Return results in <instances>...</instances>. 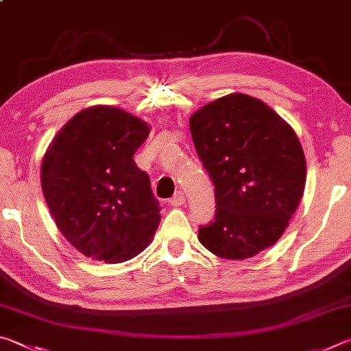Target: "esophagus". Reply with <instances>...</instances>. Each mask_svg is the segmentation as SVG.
<instances>
[{
  "label": "esophagus",
  "instance_id": "34e87169",
  "mask_svg": "<svg viewBox=\"0 0 351 351\" xmlns=\"http://www.w3.org/2000/svg\"><path fill=\"white\" fill-rule=\"evenodd\" d=\"M185 202H186L185 194H183L182 191H177V193L169 199V205H171V206H182L183 204H185Z\"/></svg>",
  "mask_w": 351,
  "mask_h": 351
}]
</instances>
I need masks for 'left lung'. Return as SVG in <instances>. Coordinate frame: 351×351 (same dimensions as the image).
Masks as SVG:
<instances>
[{"label": "left lung", "instance_id": "1", "mask_svg": "<svg viewBox=\"0 0 351 351\" xmlns=\"http://www.w3.org/2000/svg\"><path fill=\"white\" fill-rule=\"evenodd\" d=\"M216 193V217L199 230L204 247L243 261L279 241L304 195L306 163L294 129L259 98L230 94L189 119Z\"/></svg>", "mask_w": 351, "mask_h": 351}]
</instances>
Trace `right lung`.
Here are the masks:
<instances>
[{"label": "right lung", "mask_w": 351, "mask_h": 351, "mask_svg": "<svg viewBox=\"0 0 351 351\" xmlns=\"http://www.w3.org/2000/svg\"><path fill=\"white\" fill-rule=\"evenodd\" d=\"M147 135L138 117L98 104L73 115L49 145L43 194L61 234L86 257L125 262L156 234L158 200L132 158Z\"/></svg>", "instance_id": "right-lung-1"}]
</instances>
